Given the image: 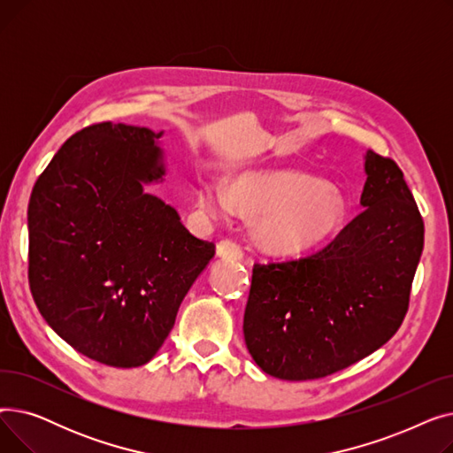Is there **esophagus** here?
<instances>
[{
    "label": "esophagus",
    "mask_w": 453,
    "mask_h": 453,
    "mask_svg": "<svg viewBox=\"0 0 453 453\" xmlns=\"http://www.w3.org/2000/svg\"><path fill=\"white\" fill-rule=\"evenodd\" d=\"M219 255L224 257V258H234V260H241L244 257V250L242 246L236 242V241H231V239H226L219 244L217 248Z\"/></svg>",
    "instance_id": "esophagus-1"
}]
</instances>
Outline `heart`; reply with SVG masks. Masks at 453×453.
Masks as SVG:
<instances>
[{
    "mask_svg": "<svg viewBox=\"0 0 453 453\" xmlns=\"http://www.w3.org/2000/svg\"><path fill=\"white\" fill-rule=\"evenodd\" d=\"M234 203L258 212L257 236L275 251H299L325 239L343 217L338 193L306 174L292 171H250L229 187L202 181L198 205L209 217H231Z\"/></svg>",
    "mask_w": 453,
    "mask_h": 453,
    "instance_id": "heart-1",
    "label": "heart"
}]
</instances>
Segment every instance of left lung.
Wrapping results in <instances>:
<instances>
[{"mask_svg": "<svg viewBox=\"0 0 453 453\" xmlns=\"http://www.w3.org/2000/svg\"><path fill=\"white\" fill-rule=\"evenodd\" d=\"M365 207L325 248L253 265L244 340L265 372L334 374L388 343L410 306L424 222L400 166L365 154Z\"/></svg>", "mask_w": 453, "mask_h": 453, "instance_id": "8db88e82", "label": "left lung"}]
</instances>
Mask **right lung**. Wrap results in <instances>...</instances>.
<instances>
[{
  "mask_svg": "<svg viewBox=\"0 0 453 453\" xmlns=\"http://www.w3.org/2000/svg\"><path fill=\"white\" fill-rule=\"evenodd\" d=\"M159 134L99 123L71 135L29 200V287L43 319L88 358L139 367L214 257L174 207L142 190L165 171Z\"/></svg>",
  "mask_w": 453,
  "mask_h": 453,
  "instance_id": "right-lung-1",
  "label": "right lung"
}]
</instances>
